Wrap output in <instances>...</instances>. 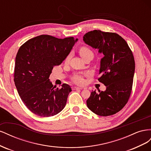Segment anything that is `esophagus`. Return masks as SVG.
I'll return each mask as SVG.
<instances>
[{
  "label": "esophagus",
  "instance_id": "1",
  "mask_svg": "<svg viewBox=\"0 0 151 151\" xmlns=\"http://www.w3.org/2000/svg\"><path fill=\"white\" fill-rule=\"evenodd\" d=\"M83 88H79V87H74V89H76V90H77V89H83Z\"/></svg>",
  "mask_w": 151,
  "mask_h": 151
}]
</instances>
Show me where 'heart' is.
<instances>
[{"label": "heart", "mask_w": 151, "mask_h": 151, "mask_svg": "<svg viewBox=\"0 0 151 151\" xmlns=\"http://www.w3.org/2000/svg\"><path fill=\"white\" fill-rule=\"evenodd\" d=\"M90 53H93L92 51L86 47H82L79 49V54L82 57V58H84L87 55H88ZM70 58V55H68L65 58V62H68ZM72 80L74 83L78 84H82L84 83V79H83V76L81 74H75L72 77Z\"/></svg>", "instance_id": "heart-1"}]
</instances>
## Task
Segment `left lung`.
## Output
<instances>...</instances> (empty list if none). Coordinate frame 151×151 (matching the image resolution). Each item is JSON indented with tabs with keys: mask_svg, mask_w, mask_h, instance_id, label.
I'll return each instance as SVG.
<instances>
[{
	"mask_svg": "<svg viewBox=\"0 0 151 151\" xmlns=\"http://www.w3.org/2000/svg\"><path fill=\"white\" fill-rule=\"evenodd\" d=\"M83 41L103 54L98 81L106 86L104 91L91 92L87 106L99 116L114 115L125 106L130 98L135 72L133 53L126 41L116 33L94 30L86 33Z\"/></svg>",
	"mask_w": 151,
	"mask_h": 151,
	"instance_id": "left-lung-1",
	"label": "left lung"
}]
</instances>
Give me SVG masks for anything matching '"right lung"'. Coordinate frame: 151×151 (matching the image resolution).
Returning <instances> with one entry per match:
<instances>
[{
  "mask_svg": "<svg viewBox=\"0 0 151 151\" xmlns=\"http://www.w3.org/2000/svg\"><path fill=\"white\" fill-rule=\"evenodd\" d=\"M78 39H58L40 35L25 42L16 57L14 81L23 103L35 115L50 117L64 108L70 86H53L49 77L54 66L60 65Z\"/></svg>",
  "mask_w": 151,
  "mask_h": 151,
  "instance_id": "obj_1",
  "label": "right lung"
}]
</instances>
